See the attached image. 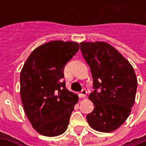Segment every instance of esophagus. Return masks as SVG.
<instances>
[{"label": "esophagus", "instance_id": "obj_1", "mask_svg": "<svg viewBox=\"0 0 146 146\" xmlns=\"http://www.w3.org/2000/svg\"><path fill=\"white\" fill-rule=\"evenodd\" d=\"M86 94H87V91L85 89H83L81 92H80V93L79 94V96H80V98H84L86 97Z\"/></svg>", "mask_w": 146, "mask_h": 146}]
</instances>
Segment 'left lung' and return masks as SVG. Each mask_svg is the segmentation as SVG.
Wrapping results in <instances>:
<instances>
[{
	"label": "left lung",
	"mask_w": 146,
	"mask_h": 146,
	"mask_svg": "<svg viewBox=\"0 0 146 146\" xmlns=\"http://www.w3.org/2000/svg\"><path fill=\"white\" fill-rule=\"evenodd\" d=\"M90 67L94 91L88 96L94 109L87 115L94 130L111 132L126 121L134 105L137 79L132 66L116 48L102 41L80 43Z\"/></svg>",
	"instance_id": "8db88e82"
}]
</instances>
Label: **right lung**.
<instances>
[{"mask_svg": "<svg viewBox=\"0 0 146 146\" xmlns=\"http://www.w3.org/2000/svg\"><path fill=\"white\" fill-rule=\"evenodd\" d=\"M80 48L73 41L53 40L35 48L20 73V95L33 128L45 137L66 132L78 96L66 89L64 67Z\"/></svg>", "mask_w": 146, "mask_h": 146, "instance_id": "obj_1", "label": "right lung"}]
</instances>
